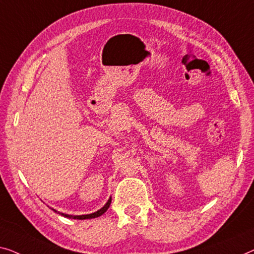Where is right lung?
<instances>
[{
  "mask_svg": "<svg viewBox=\"0 0 254 254\" xmlns=\"http://www.w3.org/2000/svg\"><path fill=\"white\" fill-rule=\"evenodd\" d=\"M112 203V198L108 199V202L105 204V205L101 207L100 210H98L97 212H94V213H90V214H83V215H70V214H65V213H60V212H58V213H60L62 215H64V217L66 218H69V219H77V220H84V219H93V218H97V217H100L101 214H104L106 211L108 210L109 205H111ZM55 212H57L55 209H52Z\"/></svg>",
  "mask_w": 254,
  "mask_h": 254,
  "instance_id": "right-lung-1",
  "label": "right lung"
}]
</instances>
